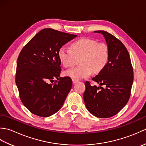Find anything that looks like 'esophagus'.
<instances>
[{
    "label": "esophagus",
    "instance_id": "1",
    "mask_svg": "<svg viewBox=\"0 0 146 146\" xmlns=\"http://www.w3.org/2000/svg\"><path fill=\"white\" fill-rule=\"evenodd\" d=\"M72 82H73V83H76V82H78V80H76V79H75V78H73V79H72Z\"/></svg>",
    "mask_w": 146,
    "mask_h": 146
}]
</instances>
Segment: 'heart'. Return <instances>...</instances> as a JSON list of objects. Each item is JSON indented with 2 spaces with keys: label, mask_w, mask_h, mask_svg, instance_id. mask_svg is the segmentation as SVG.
I'll return each instance as SVG.
<instances>
[{
  "label": "heart",
  "mask_w": 146,
  "mask_h": 146,
  "mask_svg": "<svg viewBox=\"0 0 146 146\" xmlns=\"http://www.w3.org/2000/svg\"><path fill=\"white\" fill-rule=\"evenodd\" d=\"M109 48L104 42L95 39L82 38L71 43L70 48H60L58 57L65 68L73 67L80 59V66L67 70L64 75L80 80L88 78L93 73L103 70L109 60Z\"/></svg>",
  "instance_id": "obj_1"
}]
</instances>
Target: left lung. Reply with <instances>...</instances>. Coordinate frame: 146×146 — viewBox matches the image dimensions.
<instances>
[{
	"instance_id": "obj_1",
	"label": "left lung",
	"mask_w": 146,
	"mask_h": 146,
	"mask_svg": "<svg viewBox=\"0 0 146 146\" xmlns=\"http://www.w3.org/2000/svg\"><path fill=\"white\" fill-rule=\"evenodd\" d=\"M103 35L109 48V60L104 69L92 80L100 86L86 82L83 100L87 110L98 118L111 117L127 103L131 96L134 72L129 53L119 39L105 31Z\"/></svg>"
}]
</instances>
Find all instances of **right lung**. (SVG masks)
<instances>
[{"label":"right lung","mask_w":146,"mask_h":146,"mask_svg":"<svg viewBox=\"0 0 146 146\" xmlns=\"http://www.w3.org/2000/svg\"><path fill=\"white\" fill-rule=\"evenodd\" d=\"M76 36L43 29L22 49L17 61L15 83L21 102L32 113L47 117L63 106L72 80L69 76L60 77L58 51ZM54 78L60 80L53 83Z\"/></svg>","instance_id":"1"}]
</instances>
